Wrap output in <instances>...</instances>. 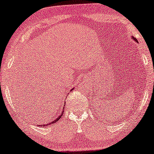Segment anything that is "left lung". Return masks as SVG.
I'll return each instance as SVG.
<instances>
[{"label":"left lung","mask_w":154,"mask_h":154,"mask_svg":"<svg viewBox=\"0 0 154 154\" xmlns=\"http://www.w3.org/2000/svg\"><path fill=\"white\" fill-rule=\"evenodd\" d=\"M132 39H134L135 41H136V42H138V41H137V38H134V36H132Z\"/></svg>","instance_id":"1"}]
</instances>
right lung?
<instances>
[{
	"label": "right lung",
	"mask_w": 154,
	"mask_h": 154,
	"mask_svg": "<svg viewBox=\"0 0 154 154\" xmlns=\"http://www.w3.org/2000/svg\"><path fill=\"white\" fill-rule=\"evenodd\" d=\"M72 90H73V88L72 89ZM64 104H65V105H66V102L64 103ZM65 105H64V106L63 107V109H62V113H61V115H59V116L58 117H57V119H55V120H54V121H52V122H50V123H49V124H47V125H39L40 127H45V126H48V125H52V124H54V122H56L58 121V120H59V119L61 118V117L63 116V113H64V108H65Z\"/></svg>",
	"instance_id": "add662e5"
}]
</instances>
